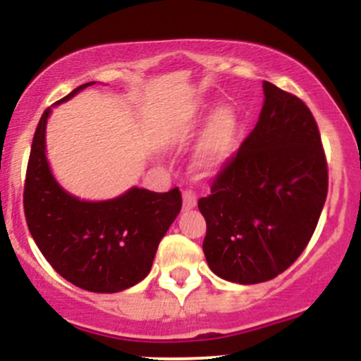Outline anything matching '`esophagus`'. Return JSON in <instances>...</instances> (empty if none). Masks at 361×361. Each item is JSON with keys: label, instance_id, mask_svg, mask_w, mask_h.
Listing matches in <instances>:
<instances>
[{"label": "esophagus", "instance_id": "34e87169", "mask_svg": "<svg viewBox=\"0 0 361 361\" xmlns=\"http://www.w3.org/2000/svg\"><path fill=\"white\" fill-rule=\"evenodd\" d=\"M197 205V195L192 190H185L183 192V210H192Z\"/></svg>", "mask_w": 361, "mask_h": 361}]
</instances>
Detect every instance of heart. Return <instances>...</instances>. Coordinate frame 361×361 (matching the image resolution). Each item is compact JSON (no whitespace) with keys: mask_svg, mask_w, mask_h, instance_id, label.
Returning a JSON list of instances; mask_svg holds the SVG:
<instances>
[{"mask_svg":"<svg viewBox=\"0 0 361 361\" xmlns=\"http://www.w3.org/2000/svg\"><path fill=\"white\" fill-rule=\"evenodd\" d=\"M235 130L238 122L234 111L229 106L215 110L195 149V166L200 171L210 173L226 164L234 151Z\"/></svg>","mask_w":361,"mask_h":361,"instance_id":"1","label":"heart"}]
</instances>
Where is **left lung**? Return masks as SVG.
Here are the masks:
<instances>
[{
	"mask_svg": "<svg viewBox=\"0 0 361 361\" xmlns=\"http://www.w3.org/2000/svg\"><path fill=\"white\" fill-rule=\"evenodd\" d=\"M263 93L256 127L198 200L210 270L241 285L275 279L299 258L327 195L326 154L307 105L268 81Z\"/></svg>",
	"mask_w": 361,
	"mask_h": 361,
	"instance_id": "obj_1",
	"label": "left lung"
}]
</instances>
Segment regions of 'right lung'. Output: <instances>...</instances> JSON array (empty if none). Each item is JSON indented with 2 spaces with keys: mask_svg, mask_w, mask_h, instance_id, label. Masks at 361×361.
Listing matches in <instances>:
<instances>
[{
  "mask_svg": "<svg viewBox=\"0 0 361 361\" xmlns=\"http://www.w3.org/2000/svg\"><path fill=\"white\" fill-rule=\"evenodd\" d=\"M94 82L78 86L62 103ZM37 126L23 190L28 231L62 279L82 290L115 293L151 271L157 246L181 209L178 188L166 193L130 188L105 202H85L57 183L45 156V126Z\"/></svg>",
  "mask_w": 361,
  "mask_h": 361,
  "instance_id": "obj_1",
  "label": "right lung"
}]
</instances>
